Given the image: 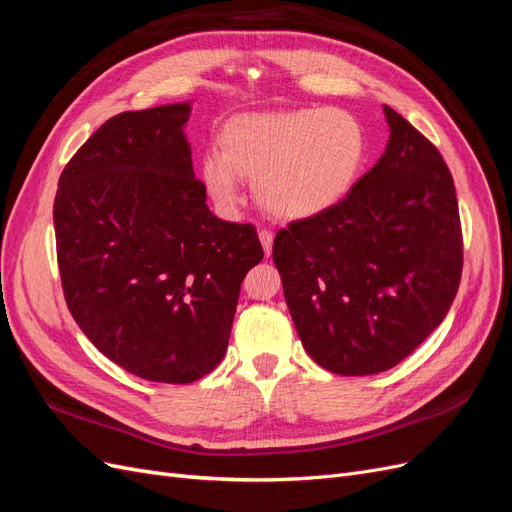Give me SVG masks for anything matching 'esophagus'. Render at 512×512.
I'll return each instance as SVG.
<instances>
[{
  "label": "esophagus",
  "mask_w": 512,
  "mask_h": 512,
  "mask_svg": "<svg viewBox=\"0 0 512 512\" xmlns=\"http://www.w3.org/2000/svg\"><path fill=\"white\" fill-rule=\"evenodd\" d=\"M258 239H260L262 247H265V254L269 256L271 254V247H273V232L267 230V228H260L258 230Z\"/></svg>",
  "instance_id": "34e87169"
}]
</instances>
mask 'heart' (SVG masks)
<instances>
[{
	"label": "heart",
	"instance_id": "obj_1",
	"mask_svg": "<svg viewBox=\"0 0 512 512\" xmlns=\"http://www.w3.org/2000/svg\"><path fill=\"white\" fill-rule=\"evenodd\" d=\"M220 143L200 162L215 203L235 207L247 177L260 207L280 220H309L342 203L367 158L363 123L342 108L243 115Z\"/></svg>",
	"mask_w": 512,
	"mask_h": 512
}]
</instances>
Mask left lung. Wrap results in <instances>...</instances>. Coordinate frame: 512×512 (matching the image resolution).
I'll use <instances>...</instances> for the list:
<instances>
[{"mask_svg":"<svg viewBox=\"0 0 512 512\" xmlns=\"http://www.w3.org/2000/svg\"><path fill=\"white\" fill-rule=\"evenodd\" d=\"M389 143L350 194L290 222L273 262L303 348L339 376L404 361L451 309L463 239L455 183L440 151L384 106Z\"/></svg>","mask_w":512,"mask_h":512,"instance_id":"left-lung-1","label":"left lung"}]
</instances>
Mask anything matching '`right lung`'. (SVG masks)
Instances as JSON below:
<instances>
[{
    "label": "right lung",
    "instance_id": "1",
    "mask_svg": "<svg viewBox=\"0 0 512 512\" xmlns=\"http://www.w3.org/2000/svg\"><path fill=\"white\" fill-rule=\"evenodd\" d=\"M190 111L164 104L102 123L53 207L72 318L113 363L168 384L220 365L243 277L265 256L252 224L209 211L183 132Z\"/></svg>",
    "mask_w": 512,
    "mask_h": 512
}]
</instances>
